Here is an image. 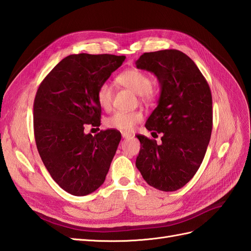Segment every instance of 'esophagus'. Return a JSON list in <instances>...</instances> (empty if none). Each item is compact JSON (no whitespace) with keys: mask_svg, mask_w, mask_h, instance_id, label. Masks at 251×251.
<instances>
[{"mask_svg":"<svg viewBox=\"0 0 251 251\" xmlns=\"http://www.w3.org/2000/svg\"><path fill=\"white\" fill-rule=\"evenodd\" d=\"M121 136H123V138H131L133 135H132V134H130V133L123 132V133H121Z\"/></svg>","mask_w":251,"mask_h":251,"instance_id":"34e87169","label":"esophagus"}]
</instances>
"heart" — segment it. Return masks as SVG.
Here are the masks:
<instances>
[{"mask_svg": "<svg viewBox=\"0 0 251 251\" xmlns=\"http://www.w3.org/2000/svg\"><path fill=\"white\" fill-rule=\"evenodd\" d=\"M117 80L121 85L131 89L136 94L141 95L144 100L151 96V79L142 71L132 69L121 73ZM112 87L109 82H102L97 89V101L102 109H108L112 101ZM142 119L139 112L116 111L105 120V126L113 130L128 132L132 131L136 124Z\"/></svg>", "mask_w": 251, "mask_h": 251, "instance_id": "b5f03b06", "label": "heart"}]
</instances>
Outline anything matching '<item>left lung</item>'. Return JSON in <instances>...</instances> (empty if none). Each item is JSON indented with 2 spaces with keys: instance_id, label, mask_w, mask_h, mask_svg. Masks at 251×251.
Masks as SVG:
<instances>
[{
  "instance_id": "1",
  "label": "left lung",
  "mask_w": 251,
  "mask_h": 251,
  "mask_svg": "<svg viewBox=\"0 0 251 251\" xmlns=\"http://www.w3.org/2000/svg\"><path fill=\"white\" fill-rule=\"evenodd\" d=\"M135 64L153 73L160 86L146 127L162 135L160 144L136 136L141 144L136 168L149 185L175 192L195 176L206 153L212 128L210 89L197 65L179 50L143 53Z\"/></svg>"
}]
</instances>
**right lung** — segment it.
Listing matches in <instances>:
<instances>
[{"label": "right lung", "instance_id": "obj_1", "mask_svg": "<svg viewBox=\"0 0 251 251\" xmlns=\"http://www.w3.org/2000/svg\"><path fill=\"white\" fill-rule=\"evenodd\" d=\"M126 56L71 54L40 85L33 105L36 148L51 177L73 196L95 192L105 180L121 139L116 130L95 136L85 125H98L97 89L123 65Z\"/></svg>", "mask_w": 251, "mask_h": 251}]
</instances>
